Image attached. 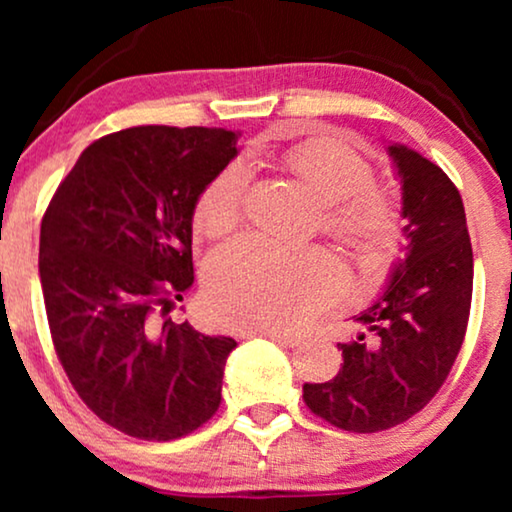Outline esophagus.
I'll use <instances>...</instances> for the list:
<instances>
[{
    "instance_id": "obj_1",
    "label": "esophagus",
    "mask_w": 512,
    "mask_h": 512,
    "mask_svg": "<svg viewBox=\"0 0 512 512\" xmlns=\"http://www.w3.org/2000/svg\"><path fill=\"white\" fill-rule=\"evenodd\" d=\"M249 335H261V338H268L272 342H277V345L282 347H298L300 338L296 335H289V333H282V331H247Z\"/></svg>"
}]
</instances>
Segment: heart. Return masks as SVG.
Segmentation results:
<instances>
[{"instance_id":"b5f03b06","label":"heart","mask_w":512,"mask_h":512,"mask_svg":"<svg viewBox=\"0 0 512 512\" xmlns=\"http://www.w3.org/2000/svg\"><path fill=\"white\" fill-rule=\"evenodd\" d=\"M282 165L321 202V223L359 240L368 258H382L396 242L394 200L370 184L373 170L354 149L314 137L284 151ZM244 172L223 167L195 202V226L219 240L242 221ZM345 275L314 249L282 247L244 237L219 251L207 268V303L219 319L249 331H289L340 296Z\"/></svg>"}]
</instances>
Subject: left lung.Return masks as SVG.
Segmentation results:
<instances>
[{
	"label": "left lung",
	"instance_id": "obj_1",
	"mask_svg": "<svg viewBox=\"0 0 512 512\" xmlns=\"http://www.w3.org/2000/svg\"><path fill=\"white\" fill-rule=\"evenodd\" d=\"M387 151L401 184L405 256L375 303L354 317L363 331L338 342L340 373L303 387L314 415L354 433L391 429L436 396L471 312L473 249L457 186L415 149Z\"/></svg>",
	"mask_w": 512,
	"mask_h": 512
}]
</instances>
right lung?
<instances>
[{"instance_id": "obj_1", "label": "right lung", "mask_w": 512, "mask_h": 512, "mask_svg": "<svg viewBox=\"0 0 512 512\" xmlns=\"http://www.w3.org/2000/svg\"><path fill=\"white\" fill-rule=\"evenodd\" d=\"M237 132L139 125L97 139L41 221L51 338L81 401L142 440L188 436L219 410L237 347L167 319L193 286V212Z\"/></svg>"}]
</instances>
